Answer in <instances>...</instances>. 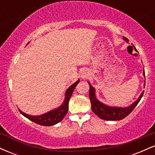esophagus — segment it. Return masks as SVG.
<instances>
[{
	"mask_svg": "<svg viewBox=\"0 0 155 155\" xmlns=\"http://www.w3.org/2000/svg\"><path fill=\"white\" fill-rule=\"evenodd\" d=\"M87 76H88V74H87V72L85 71H83L82 74H81V77L84 78V79H85Z\"/></svg>",
	"mask_w": 155,
	"mask_h": 155,
	"instance_id": "34e87169",
	"label": "esophagus"
}]
</instances>
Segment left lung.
Segmentation results:
<instances>
[{
    "mask_svg": "<svg viewBox=\"0 0 155 155\" xmlns=\"http://www.w3.org/2000/svg\"><path fill=\"white\" fill-rule=\"evenodd\" d=\"M123 39L127 43L129 42V40L126 37L123 36ZM143 75L145 76V73L143 71ZM89 83V82H88ZM90 103H91V108L92 111L97 115L99 118L102 119L104 120H120L122 119L125 118L126 117L128 116L133 111V110L136 108V106L138 105L142 96L143 95L144 91L142 92L140 94L139 98L136 101H135L130 106L127 108H117V107H111L108 106L106 105H104L100 101H97L95 97V89L91 86L90 83Z\"/></svg>",
    "mask_w": 155,
    "mask_h": 155,
    "instance_id": "1",
    "label": "left lung"
}]
</instances>
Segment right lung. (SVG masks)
I'll list each match as a JSON object with an SVG mask.
<instances>
[{"instance_id": "obj_1", "label": "right lung", "mask_w": 155, "mask_h": 155, "mask_svg": "<svg viewBox=\"0 0 155 155\" xmlns=\"http://www.w3.org/2000/svg\"><path fill=\"white\" fill-rule=\"evenodd\" d=\"M79 79L68 89L66 92H65V101H64V103L61 106L56 108V109L47 112V113L40 115V116H31V115H28L27 114L24 113V112L20 111L19 109V111L23 116L25 117L28 120L33 121L35 123L43 126L54 125V124L61 122L63 120L65 115H66L68 110L69 100H70L71 97L74 89H75L76 86L79 84Z\"/></svg>"}]
</instances>
